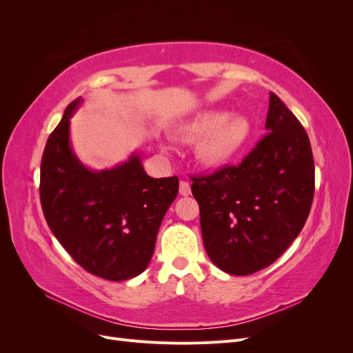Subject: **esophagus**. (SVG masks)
I'll return each instance as SVG.
<instances>
[{"mask_svg":"<svg viewBox=\"0 0 353 353\" xmlns=\"http://www.w3.org/2000/svg\"><path fill=\"white\" fill-rule=\"evenodd\" d=\"M179 194L181 196H190L191 194V185L187 181H181L179 183Z\"/></svg>","mask_w":353,"mask_h":353,"instance_id":"34e87169","label":"esophagus"}]
</instances>
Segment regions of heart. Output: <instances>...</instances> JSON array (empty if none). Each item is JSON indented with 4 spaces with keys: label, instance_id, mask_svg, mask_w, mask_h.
I'll list each match as a JSON object with an SVG mask.
<instances>
[{
    "label": "heart",
    "instance_id": "obj_1",
    "mask_svg": "<svg viewBox=\"0 0 353 353\" xmlns=\"http://www.w3.org/2000/svg\"><path fill=\"white\" fill-rule=\"evenodd\" d=\"M179 135L187 141L201 140L196 156L205 166H221L239 154L250 137V122L244 116H230L222 110L197 112L179 126Z\"/></svg>",
    "mask_w": 353,
    "mask_h": 353
}]
</instances>
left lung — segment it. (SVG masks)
Listing matches in <instances>:
<instances>
[{"label": "left lung", "mask_w": 353, "mask_h": 353, "mask_svg": "<svg viewBox=\"0 0 353 353\" xmlns=\"http://www.w3.org/2000/svg\"><path fill=\"white\" fill-rule=\"evenodd\" d=\"M265 134L239 166L193 176L203 243L231 275L266 268L302 231L312 206L315 166L305 128L271 92Z\"/></svg>", "instance_id": "1"}]
</instances>
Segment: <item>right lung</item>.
<instances>
[{
	"label": "right lung",
	"mask_w": 353,
	"mask_h": 353,
	"mask_svg": "<svg viewBox=\"0 0 353 353\" xmlns=\"http://www.w3.org/2000/svg\"><path fill=\"white\" fill-rule=\"evenodd\" d=\"M72 101L48 137L39 197L59 243L85 271L109 281L140 275L154 252L160 223L178 194V176L152 178L140 154L108 170H90L69 141Z\"/></svg>",
	"instance_id": "obj_1"
}]
</instances>
